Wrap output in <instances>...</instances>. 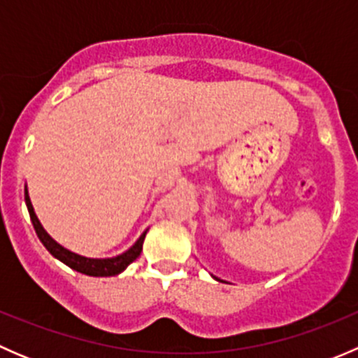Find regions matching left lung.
Masks as SVG:
<instances>
[{"mask_svg":"<svg viewBox=\"0 0 358 358\" xmlns=\"http://www.w3.org/2000/svg\"><path fill=\"white\" fill-rule=\"evenodd\" d=\"M215 279H216V277H215Z\"/></svg>","mask_w":358,"mask_h":358,"instance_id":"left-lung-1","label":"left lung"}]
</instances>
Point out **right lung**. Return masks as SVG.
Returning a JSON list of instances; mask_svg holds the SVG:
<instances>
[{
	"instance_id": "obj_1",
	"label": "right lung",
	"mask_w": 358,
	"mask_h": 358,
	"mask_svg": "<svg viewBox=\"0 0 358 358\" xmlns=\"http://www.w3.org/2000/svg\"><path fill=\"white\" fill-rule=\"evenodd\" d=\"M24 196H25V204H27V209H29V216H31V222L32 225H34V230L36 234H38L39 241L43 243V246L52 252V256H55L57 259L66 263L67 266H71V268L76 270V272L85 273V275H92V277L117 275V273H121L122 270H126V266H128L129 263L135 262V259L140 256V252H142L143 239H145L147 236V230L138 237V241H136L128 251H124L122 255L114 256V258H86V256L76 255V252L69 251V249L60 246V244L57 243V241H53L52 237L48 236V232L43 229L41 222L38 220V216H36L34 213V208H32V202L29 199L27 187L24 189Z\"/></svg>"
}]
</instances>
